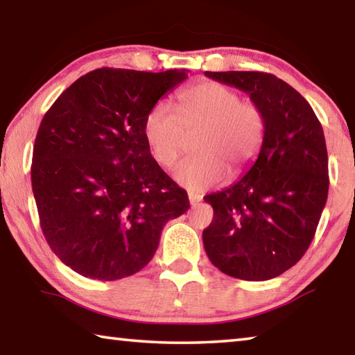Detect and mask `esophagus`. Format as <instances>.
<instances>
[{"label":"esophagus","instance_id":"34e87169","mask_svg":"<svg viewBox=\"0 0 355 355\" xmlns=\"http://www.w3.org/2000/svg\"><path fill=\"white\" fill-rule=\"evenodd\" d=\"M202 199H203V196L194 194V192H189V203H191V205H197V203L202 202Z\"/></svg>","mask_w":355,"mask_h":355}]
</instances>
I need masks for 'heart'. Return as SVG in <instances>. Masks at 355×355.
<instances>
[{
    "label": "heart",
    "mask_w": 355,
    "mask_h": 355,
    "mask_svg": "<svg viewBox=\"0 0 355 355\" xmlns=\"http://www.w3.org/2000/svg\"><path fill=\"white\" fill-rule=\"evenodd\" d=\"M142 131L153 159L164 169L175 166L196 137V156L180 164L173 178L200 192L224 182L227 171L241 173L257 158L266 120L260 106L241 100L232 87L202 81L178 94L177 111L166 101L155 103L144 117Z\"/></svg>",
    "instance_id": "obj_1"
}]
</instances>
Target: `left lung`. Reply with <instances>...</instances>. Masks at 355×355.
<instances>
[{
  "label": "left lung",
  "instance_id": "obj_1",
  "mask_svg": "<svg viewBox=\"0 0 355 355\" xmlns=\"http://www.w3.org/2000/svg\"><path fill=\"white\" fill-rule=\"evenodd\" d=\"M249 94L266 120L258 158L245 175L203 197L214 209L203 230L216 268L241 280L277 277L307 252L327 202L329 159L320 120L284 80L263 71H205Z\"/></svg>",
  "mask_w": 355,
  "mask_h": 355
}]
</instances>
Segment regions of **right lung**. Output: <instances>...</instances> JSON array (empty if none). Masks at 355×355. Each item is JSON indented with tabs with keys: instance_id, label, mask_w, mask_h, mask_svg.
Here are the masks:
<instances>
[{
	"instance_id": "right-lung-1",
	"label": "right lung",
	"mask_w": 355,
	"mask_h": 355,
	"mask_svg": "<svg viewBox=\"0 0 355 355\" xmlns=\"http://www.w3.org/2000/svg\"><path fill=\"white\" fill-rule=\"evenodd\" d=\"M186 78V70L97 69L42 119L34 199L48 245L75 272L97 280L139 272L166 222L188 211V194L153 159L142 131L150 107Z\"/></svg>"
}]
</instances>
